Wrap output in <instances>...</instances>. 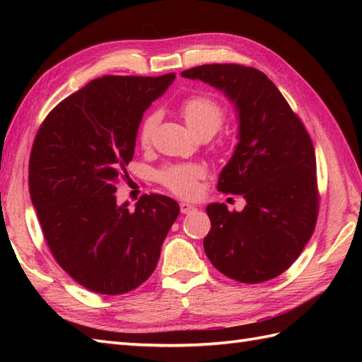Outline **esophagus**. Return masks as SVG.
Returning a JSON list of instances; mask_svg holds the SVG:
<instances>
[{"mask_svg": "<svg viewBox=\"0 0 362 362\" xmlns=\"http://www.w3.org/2000/svg\"><path fill=\"white\" fill-rule=\"evenodd\" d=\"M194 210H196L194 205H191V204H188V202H182V204H180V211H182L183 214L191 213V211H194Z\"/></svg>", "mask_w": 362, "mask_h": 362, "instance_id": "1", "label": "esophagus"}]
</instances>
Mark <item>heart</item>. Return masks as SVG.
<instances>
[{
	"mask_svg": "<svg viewBox=\"0 0 362 362\" xmlns=\"http://www.w3.org/2000/svg\"><path fill=\"white\" fill-rule=\"evenodd\" d=\"M180 113L188 127L199 136H211L221 129L226 118L222 105L210 96H191L180 105ZM158 124V115L149 113L138 130V141L143 148H148L152 141L153 130ZM204 169L197 165H175L160 173V182L173 193L188 197L197 191V179H201Z\"/></svg>",
	"mask_w": 362,
	"mask_h": 362,
	"instance_id": "obj_1",
	"label": "heart"
}]
</instances>
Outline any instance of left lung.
<instances>
[{"instance_id": "left-lung-1", "label": "left lung", "mask_w": 362, "mask_h": 362, "mask_svg": "<svg viewBox=\"0 0 362 362\" xmlns=\"http://www.w3.org/2000/svg\"><path fill=\"white\" fill-rule=\"evenodd\" d=\"M221 90L235 104L238 144L222 168L218 189L243 194V211L210 204L204 249L219 272L241 283L283 274L302 253L319 211L316 153L303 122L275 83L257 68L236 64L182 73Z\"/></svg>"}]
</instances>
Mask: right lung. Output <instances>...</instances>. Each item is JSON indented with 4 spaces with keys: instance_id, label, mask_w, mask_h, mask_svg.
I'll return each mask as SVG.
<instances>
[{
    "instance_id": "1",
    "label": "right lung",
    "mask_w": 362,
    "mask_h": 362,
    "mask_svg": "<svg viewBox=\"0 0 362 362\" xmlns=\"http://www.w3.org/2000/svg\"><path fill=\"white\" fill-rule=\"evenodd\" d=\"M174 73L158 78L103 76L57 104L42 122L29 158V193L59 266L98 294L140 286L180 213L174 199L144 194L117 204L144 110Z\"/></svg>"
}]
</instances>
